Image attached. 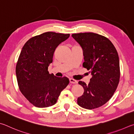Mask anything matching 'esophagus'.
<instances>
[{
    "label": "esophagus",
    "instance_id": "esophagus-1",
    "mask_svg": "<svg viewBox=\"0 0 134 134\" xmlns=\"http://www.w3.org/2000/svg\"><path fill=\"white\" fill-rule=\"evenodd\" d=\"M69 82H70V83H74V84L77 83V82H77V81L75 80V79H72V78H70L69 79Z\"/></svg>",
    "mask_w": 134,
    "mask_h": 134
}]
</instances>
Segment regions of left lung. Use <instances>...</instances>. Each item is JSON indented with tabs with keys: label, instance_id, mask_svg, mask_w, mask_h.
I'll list each match as a JSON object with an SVG mask.
<instances>
[{
	"label": "left lung",
	"instance_id": "1",
	"mask_svg": "<svg viewBox=\"0 0 134 134\" xmlns=\"http://www.w3.org/2000/svg\"><path fill=\"white\" fill-rule=\"evenodd\" d=\"M72 36L82 49L83 67L92 75L88 85L79 81L84 92L77 103L85 109L97 108L111 99L118 86L120 77L118 52L112 42L102 35L89 32Z\"/></svg>",
	"mask_w": 134,
	"mask_h": 134
}]
</instances>
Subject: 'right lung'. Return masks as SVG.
Listing matches in <instances>:
<instances>
[{"mask_svg": "<svg viewBox=\"0 0 134 134\" xmlns=\"http://www.w3.org/2000/svg\"><path fill=\"white\" fill-rule=\"evenodd\" d=\"M69 36L45 32L28 40L22 48L16 67L18 83L20 92L35 107L55 105L69 83L66 77L58 78L48 71L56 48Z\"/></svg>", "mask_w": 134, "mask_h": 134, "instance_id": "1", "label": "right lung"}]
</instances>
